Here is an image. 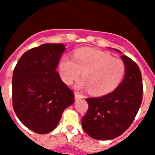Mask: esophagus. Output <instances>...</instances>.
<instances>
[{
	"label": "esophagus",
	"mask_w": 155,
	"mask_h": 155,
	"mask_svg": "<svg viewBox=\"0 0 155 155\" xmlns=\"http://www.w3.org/2000/svg\"><path fill=\"white\" fill-rule=\"evenodd\" d=\"M74 98H75V100H79V99H81V98H84V96L82 95V94H81L79 92H75L74 93Z\"/></svg>",
	"instance_id": "obj_1"
}]
</instances>
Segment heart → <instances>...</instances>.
I'll list each match as a JSON object with an SVG mask.
<instances>
[{
    "mask_svg": "<svg viewBox=\"0 0 155 155\" xmlns=\"http://www.w3.org/2000/svg\"><path fill=\"white\" fill-rule=\"evenodd\" d=\"M61 79L71 84L81 75L76 88L90 90L94 95H104L114 91L124 79L126 65L105 52L89 47L81 48L74 53V61L64 57L60 61Z\"/></svg>",
    "mask_w": 155,
    "mask_h": 155,
    "instance_id": "b5f03b06",
    "label": "heart"
}]
</instances>
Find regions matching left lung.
<instances>
[{
	"instance_id": "8db88e82",
	"label": "left lung",
	"mask_w": 155,
	"mask_h": 155,
	"mask_svg": "<svg viewBox=\"0 0 155 155\" xmlns=\"http://www.w3.org/2000/svg\"><path fill=\"white\" fill-rule=\"evenodd\" d=\"M119 53L121 51L116 50ZM124 80L113 92L98 98H87L88 109L81 120L84 132L96 140H112L130 127L141 105V72L137 64L125 55Z\"/></svg>"
}]
</instances>
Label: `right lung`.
Masks as SVG:
<instances>
[{
	"mask_svg": "<svg viewBox=\"0 0 155 155\" xmlns=\"http://www.w3.org/2000/svg\"><path fill=\"white\" fill-rule=\"evenodd\" d=\"M66 48L46 43L25 52L12 77L15 113L27 128L40 134L57 127L66 108L74 102V94L56 71Z\"/></svg>",
	"mask_w": 155,
	"mask_h": 155,
	"instance_id": "add662e5",
	"label": "right lung"
}]
</instances>
